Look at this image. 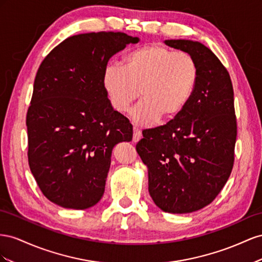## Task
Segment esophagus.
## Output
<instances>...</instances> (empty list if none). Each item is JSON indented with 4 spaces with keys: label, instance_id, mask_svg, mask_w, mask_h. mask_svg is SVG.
Wrapping results in <instances>:
<instances>
[{
    "label": "esophagus",
    "instance_id": "esophagus-1",
    "mask_svg": "<svg viewBox=\"0 0 262 262\" xmlns=\"http://www.w3.org/2000/svg\"><path fill=\"white\" fill-rule=\"evenodd\" d=\"M141 138V133L138 128H136V127H134V136H133V140L135 141V143H137V141Z\"/></svg>",
    "mask_w": 262,
    "mask_h": 262
}]
</instances>
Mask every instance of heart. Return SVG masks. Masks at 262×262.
<instances>
[{
	"instance_id": "obj_1",
	"label": "heart",
	"mask_w": 262,
	"mask_h": 262,
	"mask_svg": "<svg viewBox=\"0 0 262 262\" xmlns=\"http://www.w3.org/2000/svg\"><path fill=\"white\" fill-rule=\"evenodd\" d=\"M199 80V66L191 54L173 51L160 43L140 46L127 52L121 66L108 64L102 84L112 107L124 113L139 98L133 111L140 125L157 118L178 116L189 103Z\"/></svg>"
}]
</instances>
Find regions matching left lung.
<instances>
[{"mask_svg":"<svg viewBox=\"0 0 262 262\" xmlns=\"http://www.w3.org/2000/svg\"><path fill=\"white\" fill-rule=\"evenodd\" d=\"M164 42L195 58L198 84L180 114L166 125L143 130L136 150L148 167V190L155 204L164 212L184 214L212 203L233 170L234 90L227 69L203 43Z\"/></svg>","mask_w":262,"mask_h":262,"instance_id":"obj_1","label":"left lung"}]
</instances>
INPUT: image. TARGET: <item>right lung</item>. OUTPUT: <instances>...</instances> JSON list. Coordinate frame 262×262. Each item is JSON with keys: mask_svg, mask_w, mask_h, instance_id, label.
I'll list each match as a JSON object with an SVG mask.
<instances>
[{"mask_svg": "<svg viewBox=\"0 0 262 262\" xmlns=\"http://www.w3.org/2000/svg\"><path fill=\"white\" fill-rule=\"evenodd\" d=\"M122 32L71 36L45 57L26 115L28 164L52 203L85 210L102 199L112 150L133 126L102 84L110 58L138 42Z\"/></svg>", "mask_w": 262, "mask_h": 262, "instance_id": "obj_1", "label": "right lung"}]
</instances>
